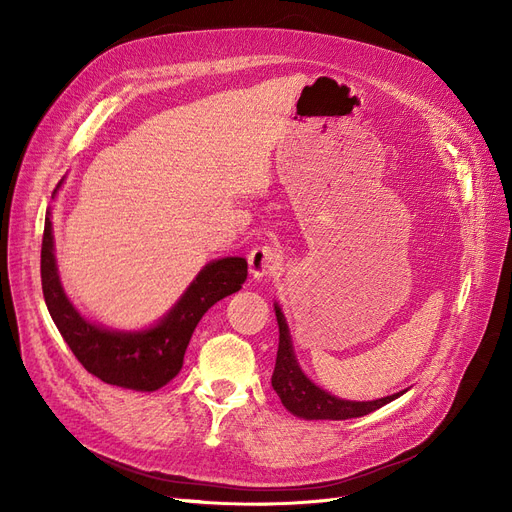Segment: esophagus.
<instances>
[{"label":"esophagus","mask_w":512,"mask_h":512,"mask_svg":"<svg viewBox=\"0 0 512 512\" xmlns=\"http://www.w3.org/2000/svg\"><path fill=\"white\" fill-rule=\"evenodd\" d=\"M284 255L278 247L274 245H259L249 253V267H251V276L255 280H263L267 276L276 274L282 270Z\"/></svg>","instance_id":"1"}]
</instances>
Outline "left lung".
Wrapping results in <instances>:
<instances>
[{
    "label": "left lung",
    "instance_id": "left-lung-1",
    "mask_svg": "<svg viewBox=\"0 0 512 512\" xmlns=\"http://www.w3.org/2000/svg\"><path fill=\"white\" fill-rule=\"evenodd\" d=\"M274 309H276V319L280 328V342H278V357H276V367L272 375V386L280 396L282 405L292 415L303 417V419H332V421L353 419V417L369 415L375 409H380L388 405V402H392L394 398L405 394V390H402L386 398L355 402V400H342L338 396H332L326 390H321L301 371L297 357H294V351H292V342H290V334H288L282 309L278 305Z\"/></svg>",
    "mask_w": 512,
    "mask_h": 512
}]
</instances>
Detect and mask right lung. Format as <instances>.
<instances>
[{"label": "right lung", "mask_w": 512, "mask_h": 512, "mask_svg": "<svg viewBox=\"0 0 512 512\" xmlns=\"http://www.w3.org/2000/svg\"><path fill=\"white\" fill-rule=\"evenodd\" d=\"M247 274V261L242 257L211 261L157 326L141 332L99 328L80 315L66 297L53 255L49 213L45 218L41 245L45 305L80 365L112 386L153 392L174 380L182 369L186 346L201 317L209 307L240 290Z\"/></svg>", "instance_id": "add662e5"}]
</instances>
